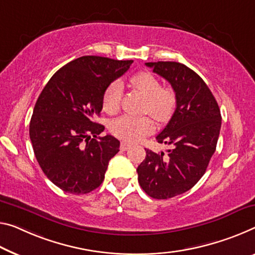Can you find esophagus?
I'll list each match as a JSON object with an SVG mask.
<instances>
[{
	"label": "esophagus",
	"mask_w": 255,
	"mask_h": 255,
	"mask_svg": "<svg viewBox=\"0 0 255 255\" xmlns=\"http://www.w3.org/2000/svg\"><path fill=\"white\" fill-rule=\"evenodd\" d=\"M130 147H131V143L127 142V141H122V142H121V149L124 150V151L128 150Z\"/></svg>",
	"instance_id": "obj_1"
}]
</instances>
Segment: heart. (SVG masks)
<instances>
[{"label": "heart", "mask_w": 255, "mask_h": 255, "mask_svg": "<svg viewBox=\"0 0 255 255\" xmlns=\"http://www.w3.org/2000/svg\"><path fill=\"white\" fill-rule=\"evenodd\" d=\"M133 90L146 97L143 112L149 113L160 123L167 122L177 107V95L170 87H160V82L150 72L136 73L130 78ZM122 87L119 82L108 85L103 95V108L108 114H115L121 106ZM154 121L149 116L124 115L115 120L111 125V130L116 136L128 141H138L154 131Z\"/></svg>", "instance_id": "heart-1"}]
</instances>
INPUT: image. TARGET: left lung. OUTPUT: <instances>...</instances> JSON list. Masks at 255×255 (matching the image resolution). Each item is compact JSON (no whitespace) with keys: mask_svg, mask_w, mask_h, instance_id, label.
I'll return each instance as SVG.
<instances>
[{"mask_svg":"<svg viewBox=\"0 0 255 255\" xmlns=\"http://www.w3.org/2000/svg\"><path fill=\"white\" fill-rule=\"evenodd\" d=\"M147 67L171 84L177 107L166 127L156 136L172 149L156 154L146 149L136 168L138 181L148 196L167 199L191 189L204 175L214 154L221 128L217 100L202 77L175 61L146 62Z\"/></svg>","mask_w":255,"mask_h":255,"instance_id":"8db88e82","label":"left lung"}]
</instances>
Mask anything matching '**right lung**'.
I'll return each instance as SVG.
<instances>
[{
  "label": "right lung",
  "mask_w": 255,
  "mask_h": 255,
  "mask_svg": "<svg viewBox=\"0 0 255 255\" xmlns=\"http://www.w3.org/2000/svg\"><path fill=\"white\" fill-rule=\"evenodd\" d=\"M133 60L84 56L60 68L41 92L29 123L35 157L51 182L66 193L81 195L103 183L120 141L98 136L104 125L93 122L103 109L109 84Z\"/></svg>",
  "instance_id": "right-lung-1"
}]
</instances>
